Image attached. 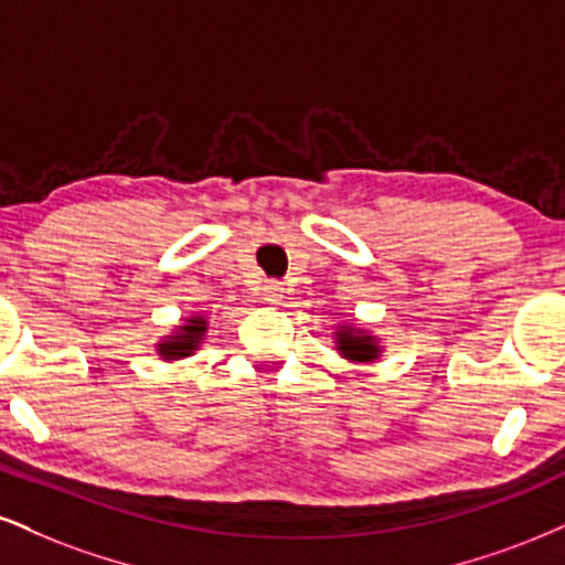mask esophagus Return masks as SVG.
<instances>
[{
    "instance_id": "obj_1",
    "label": "esophagus",
    "mask_w": 565,
    "mask_h": 565,
    "mask_svg": "<svg viewBox=\"0 0 565 565\" xmlns=\"http://www.w3.org/2000/svg\"><path fill=\"white\" fill-rule=\"evenodd\" d=\"M263 295H265V300H268V302H278L284 297V287L278 281H268L263 287Z\"/></svg>"
}]
</instances>
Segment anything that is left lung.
Instances as JSON below:
<instances>
[{
    "instance_id": "8db88e82",
    "label": "left lung",
    "mask_w": 565,
    "mask_h": 565,
    "mask_svg": "<svg viewBox=\"0 0 565 565\" xmlns=\"http://www.w3.org/2000/svg\"><path fill=\"white\" fill-rule=\"evenodd\" d=\"M339 350L344 352L350 360H360V363H365V360L376 358V342H373L371 337H355V334H339Z\"/></svg>"
}]
</instances>
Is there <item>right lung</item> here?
Here are the masks:
<instances>
[{"mask_svg":"<svg viewBox=\"0 0 565 565\" xmlns=\"http://www.w3.org/2000/svg\"><path fill=\"white\" fill-rule=\"evenodd\" d=\"M202 334H205V321H202V318H192V321H189V326H183V334L181 337H175L173 342L160 344V352L166 358H183V355H189V352L194 350L196 339H200Z\"/></svg>","mask_w":565,"mask_h":565,"instance_id":"right-lung-1","label":"right lung"}]
</instances>
